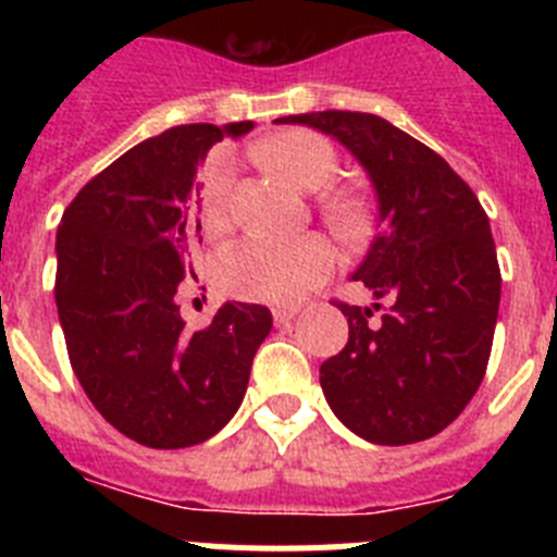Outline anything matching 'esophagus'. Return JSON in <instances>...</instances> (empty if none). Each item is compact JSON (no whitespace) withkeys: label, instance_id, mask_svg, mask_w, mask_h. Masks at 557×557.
<instances>
[{"label":"esophagus","instance_id":"1","mask_svg":"<svg viewBox=\"0 0 557 557\" xmlns=\"http://www.w3.org/2000/svg\"><path fill=\"white\" fill-rule=\"evenodd\" d=\"M301 312L298 307H275L273 309V321L278 323V326H287L289 321H295V314Z\"/></svg>","mask_w":557,"mask_h":557}]
</instances>
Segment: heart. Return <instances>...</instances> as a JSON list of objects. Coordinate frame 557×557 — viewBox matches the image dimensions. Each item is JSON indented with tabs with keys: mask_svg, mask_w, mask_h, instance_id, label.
<instances>
[{
	"mask_svg": "<svg viewBox=\"0 0 557 557\" xmlns=\"http://www.w3.org/2000/svg\"><path fill=\"white\" fill-rule=\"evenodd\" d=\"M256 156L301 191H318L337 170L332 141L312 131H287L256 147ZM236 172L231 159L214 156L200 175V220L209 234H218L231 220ZM329 223L339 234H351L359 225L357 206L343 195L323 200ZM332 250L321 236L301 239H268L245 236L231 243L218 256V284L234 298L259 304L301 301L304 295L323 282L332 270Z\"/></svg>",
	"mask_w": 557,
	"mask_h": 557,
	"instance_id": "b5f03b06",
	"label": "heart"
}]
</instances>
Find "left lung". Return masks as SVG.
<instances>
[{"label": "left lung", "instance_id": "obj_1", "mask_svg": "<svg viewBox=\"0 0 557 557\" xmlns=\"http://www.w3.org/2000/svg\"><path fill=\"white\" fill-rule=\"evenodd\" d=\"M275 122L334 136L379 200V231L351 275L373 304H337L348 343L321 366L323 396L371 444L426 441L466 410L488 368L502 289L488 214L435 150L382 116L318 111Z\"/></svg>", "mask_w": 557, "mask_h": 557}]
</instances>
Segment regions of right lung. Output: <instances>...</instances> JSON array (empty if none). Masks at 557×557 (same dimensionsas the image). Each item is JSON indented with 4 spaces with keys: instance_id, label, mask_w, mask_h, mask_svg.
<instances>
[{
    "instance_id": "obj_1",
    "label": "right lung",
    "mask_w": 557,
    "mask_h": 557,
    "mask_svg": "<svg viewBox=\"0 0 557 557\" xmlns=\"http://www.w3.org/2000/svg\"><path fill=\"white\" fill-rule=\"evenodd\" d=\"M250 127L178 125L145 139L88 181L58 225L55 304L72 371L108 424L150 449L218 435L273 329L268 307L228 301L186 332L175 304L203 243L198 164Z\"/></svg>"
}]
</instances>
